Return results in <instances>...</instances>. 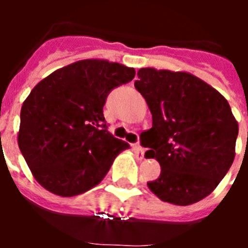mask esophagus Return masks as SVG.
<instances>
[{
	"label": "esophagus",
	"instance_id": "1",
	"mask_svg": "<svg viewBox=\"0 0 248 248\" xmlns=\"http://www.w3.org/2000/svg\"><path fill=\"white\" fill-rule=\"evenodd\" d=\"M134 149V153H135V156H137L138 160H143L144 159V150L143 148H140L139 145H134L133 146Z\"/></svg>",
	"mask_w": 248,
	"mask_h": 248
}]
</instances>
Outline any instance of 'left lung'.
Wrapping results in <instances>:
<instances>
[{
  "label": "left lung",
  "mask_w": 248,
  "mask_h": 248,
  "mask_svg": "<svg viewBox=\"0 0 248 248\" xmlns=\"http://www.w3.org/2000/svg\"><path fill=\"white\" fill-rule=\"evenodd\" d=\"M134 85L153 118L145 131L146 157L160 176L148 187L161 201L187 206L209 196L231 168L238 123L222 94L187 72L138 71Z\"/></svg>",
  "instance_id": "8db88e82"
}]
</instances>
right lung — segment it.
I'll use <instances>...</instances> for the list:
<instances>
[{
    "instance_id": "obj_1",
    "label": "right lung",
    "mask_w": 248,
    "mask_h": 248,
    "mask_svg": "<svg viewBox=\"0 0 248 248\" xmlns=\"http://www.w3.org/2000/svg\"><path fill=\"white\" fill-rule=\"evenodd\" d=\"M134 68L83 59L37 83L22 104L19 150L39 185L62 198L93 189L129 144L107 130L109 92L130 82Z\"/></svg>"
}]
</instances>
